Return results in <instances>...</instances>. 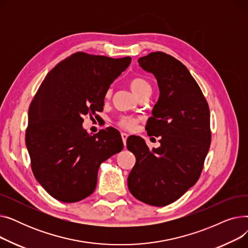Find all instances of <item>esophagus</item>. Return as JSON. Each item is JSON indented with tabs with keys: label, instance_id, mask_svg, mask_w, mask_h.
I'll return each mask as SVG.
<instances>
[{
	"label": "esophagus",
	"instance_id": "obj_1",
	"mask_svg": "<svg viewBox=\"0 0 248 248\" xmlns=\"http://www.w3.org/2000/svg\"><path fill=\"white\" fill-rule=\"evenodd\" d=\"M127 134L125 133H122V139H123V141H124V145L125 146L126 145V139H127Z\"/></svg>",
	"mask_w": 248,
	"mask_h": 248
}]
</instances>
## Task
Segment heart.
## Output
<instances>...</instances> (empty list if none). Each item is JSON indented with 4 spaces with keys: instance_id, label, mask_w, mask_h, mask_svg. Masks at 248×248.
<instances>
[{
    "instance_id": "1",
    "label": "heart",
    "mask_w": 248,
    "mask_h": 248,
    "mask_svg": "<svg viewBox=\"0 0 248 248\" xmlns=\"http://www.w3.org/2000/svg\"><path fill=\"white\" fill-rule=\"evenodd\" d=\"M129 86H131L132 90L134 93L140 96L141 93H146V91L151 90V85L150 83L142 79V78L140 77H134L132 78L131 80H129ZM111 95V89H108L107 91V97H109ZM139 119L138 117L135 116H129V115H122L119 120H117V125L120 127L124 128V129H127V131H131V129H134L137 123H138Z\"/></svg>"
}]
</instances>
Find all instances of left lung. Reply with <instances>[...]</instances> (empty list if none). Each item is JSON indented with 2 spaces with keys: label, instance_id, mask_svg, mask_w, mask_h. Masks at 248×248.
Listing matches in <instances>:
<instances>
[{
  "label": "left lung",
  "instance_id": "left-lung-1",
  "mask_svg": "<svg viewBox=\"0 0 248 248\" xmlns=\"http://www.w3.org/2000/svg\"><path fill=\"white\" fill-rule=\"evenodd\" d=\"M138 62L158 81L160 96L146 131L161 137V146L150 150L141 138L127 139L126 148L136 157L127 186L138 200L166 206L185 194L201 175L211 142L210 111L183 63L164 52H152Z\"/></svg>",
  "mask_w": 248,
  "mask_h": 248
}]
</instances>
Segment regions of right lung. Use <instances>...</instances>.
<instances>
[{"mask_svg":"<svg viewBox=\"0 0 248 248\" xmlns=\"http://www.w3.org/2000/svg\"><path fill=\"white\" fill-rule=\"evenodd\" d=\"M131 57L110 58L76 52L46 75L28 112L26 146L36 180L52 197L65 203L93 193L102 162L124 144L113 127L93 136L82 127L83 116L103 109L109 85Z\"/></svg>","mask_w":248,"mask_h":248,"instance_id":"1","label":"right lung"}]
</instances>
